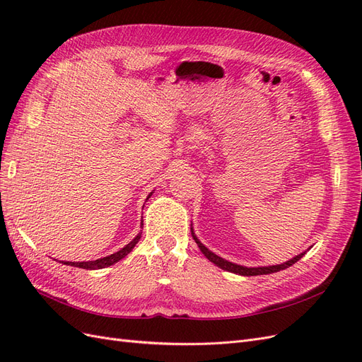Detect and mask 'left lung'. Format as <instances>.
I'll return each mask as SVG.
<instances>
[{"instance_id": "8db88e82", "label": "left lung", "mask_w": 362, "mask_h": 362, "mask_svg": "<svg viewBox=\"0 0 362 362\" xmlns=\"http://www.w3.org/2000/svg\"><path fill=\"white\" fill-rule=\"evenodd\" d=\"M192 235H193V240L196 242V245H198V247L201 249L202 254H204L208 259H210L211 262H214L216 266H218V267L223 269V270L237 273V275H243V276L267 275V273H275V272L284 270V269H287V267L293 266L294 262H298V261L305 255V252H303V254H300V255H298V257H294L293 259H290V261H287V262H284V264H278V266H269V267H243V266L234 264V262H229V261H226V259H223V258H221V257H217L216 254H213L211 250H208V249H206V247L199 242L198 237L194 235V233H193V231H192Z\"/></svg>"}]
</instances>
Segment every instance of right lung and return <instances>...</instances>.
I'll return each mask as SVG.
<instances>
[{"label": "right lung", "instance_id": "obj_1", "mask_svg": "<svg viewBox=\"0 0 362 362\" xmlns=\"http://www.w3.org/2000/svg\"><path fill=\"white\" fill-rule=\"evenodd\" d=\"M152 194V193H151ZM149 194V196H151ZM148 196V198H149ZM140 240V234L133 240V242H129L125 247L120 249L119 252H116V254H112L108 257H104V258H100V259H95V261H83V262H63V264H68V266H74V267H80V269H87V270H95V269H104V267H108L115 264V262H117L119 259H122L124 257H127L131 250H133V247L137 245V242Z\"/></svg>", "mask_w": 362, "mask_h": 362}]
</instances>
